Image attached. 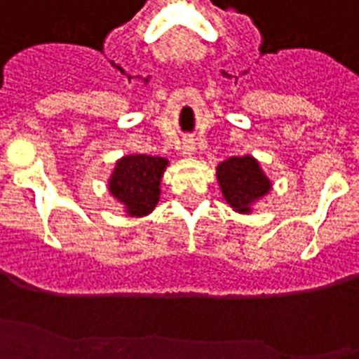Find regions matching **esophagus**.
Returning <instances> with one entry per match:
<instances>
[{
	"instance_id": "1",
	"label": "esophagus",
	"mask_w": 359,
	"mask_h": 359,
	"mask_svg": "<svg viewBox=\"0 0 359 359\" xmlns=\"http://www.w3.org/2000/svg\"><path fill=\"white\" fill-rule=\"evenodd\" d=\"M194 151H195L194 142H191V140H189V142H184V145H182V154H184V156H191Z\"/></svg>"
}]
</instances>
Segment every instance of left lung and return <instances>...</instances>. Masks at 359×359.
<instances>
[{
    "label": "left lung",
    "instance_id": "obj_1",
    "mask_svg": "<svg viewBox=\"0 0 359 359\" xmlns=\"http://www.w3.org/2000/svg\"><path fill=\"white\" fill-rule=\"evenodd\" d=\"M221 194L226 205L240 214H252V206L273 188V182L262 170L260 162L250 156H230L215 170Z\"/></svg>",
    "mask_w": 359,
    "mask_h": 359
}]
</instances>
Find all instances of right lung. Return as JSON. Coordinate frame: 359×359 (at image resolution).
I'll return each mask as SVG.
<instances>
[{
    "label": "right lung",
    "mask_w": 359,
    "mask_h": 359,
    "mask_svg": "<svg viewBox=\"0 0 359 359\" xmlns=\"http://www.w3.org/2000/svg\"><path fill=\"white\" fill-rule=\"evenodd\" d=\"M170 160L147 154H127L116 162L109 179V191L125 214L144 217L160 201V182Z\"/></svg>",
    "instance_id": "add662e5"
}]
</instances>
